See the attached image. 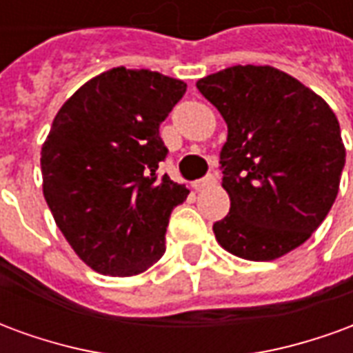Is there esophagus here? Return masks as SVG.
I'll return each mask as SVG.
<instances>
[{"instance_id":"34e87169","label":"esophagus","mask_w":353,"mask_h":353,"mask_svg":"<svg viewBox=\"0 0 353 353\" xmlns=\"http://www.w3.org/2000/svg\"><path fill=\"white\" fill-rule=\"evenodd\" d=\"M217 183V176L215 174H208L206 177H202L199 181H194L192 187L196 189V191H202V189H208V187H212V185Z\"/></svg>"}]
</instances>
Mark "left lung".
Here are the masks:
<instances>
[{
    "mask_svg": "<svg viewBox=\"0 0 353 353\" xmlns=\"http://www.w3.org/2000/svg\"><path fill=\"white\" fill-rule=\"evenodd\" d=\"M229 134L219 153L230 210L217 242L272 261L304 244L333 206L346 151L333 109L270 65H232L196 83Z\"/></svg>",
    "mask_w": 353,
    "mask_h": 353,
    "instance_id": "1",
    "label": "left lung"
}]
</instances>
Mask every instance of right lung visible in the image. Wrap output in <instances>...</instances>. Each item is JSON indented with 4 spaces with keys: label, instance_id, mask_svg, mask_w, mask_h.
Here are the masks:
<instances>
[{
    "label": "right lung",
    "instance_id": "right-lung-1",
    "mask_svg": "<svg viewBox=\"0 0 353 353\" xmlns=\"http://www.w3.org/2000/svg\"><path fill=\"white\" fill-rule=\"evenodd\" d=\"M187 85L113 68L73 94L41 149L43 194L73 252L96 272L134 276L161 259L172 210L189 191L159 174V126Z\"/></svg>",
    "mask_w": 353,
    "mask_h": 353
}]
</instances>
